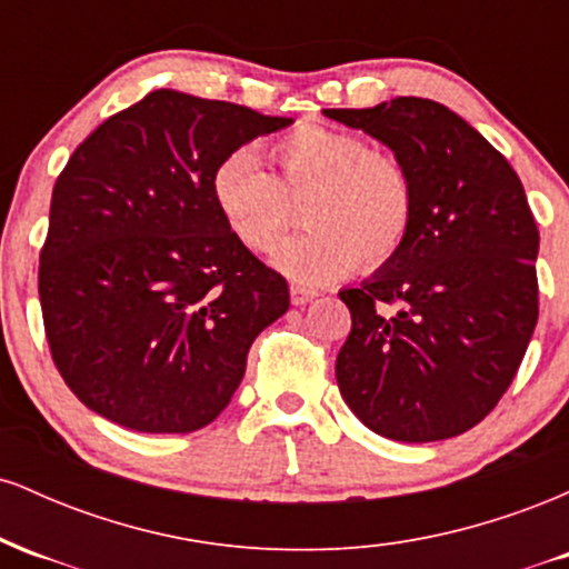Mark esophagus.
<instances>
[{
    "mask_svg": "<svg viewBox=\"0 0 569 569\" xmlns=\"http://www.w3.org/2000/svg\"><path fill=\"white\" fill-rule=\"evenodd\" d=\"M318 297L316 289H307V286H299V283H291V305L302 307L307 302H312V299Z\"/></svg>",
    "mask_w": 569,
    "mask_h": 569,
    "instance_id": "esophagus-1",
    "label": "esophagus"
}]
</instances>
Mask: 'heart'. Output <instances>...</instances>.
<instances>
[{
  "instance_id": "1",
  "label": "heart",
  "mask_w": 569,
  "mask_h": 569,
  "mask_svg": "<svg viewBox=\"0 0 569 569\" xmlns=\"http://www.w3.org/2000/svg\"><path fill=\"white\" fill-rule=\"evenodd\" d=\"M276 179L253 147L232 149L211 173V200L246 251L264 253L291 224L302 198L310 230L286 240L272 264L297 283L321 286L401 251L415 221V184L393 154L375 152L348 130L305 122L270 143Z\"/></svg>"
}]
</instances>
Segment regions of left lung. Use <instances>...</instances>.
Returning a JSON list of instances; mask_svg holds the SVG:
<instances>
[{
	"instance_id": "1",
	"label": "left lung",
	"mask_w": 569,
	"mask_h": 569,
	"mask_svg": "<svg viewBox=\"0 0 569 569\" xmlns=\"http://www.w3.org/2000/svg\"><path fill=\"white\" fill-rule=\"evenodd\" d=\"M323 114L385 143L415 184L401 251L339 291L352 316L339 393L385 439L466 433L508 390L538 323L540 234L525 187L479 130L430 98Z\"/></svg>"
}]
</instances>
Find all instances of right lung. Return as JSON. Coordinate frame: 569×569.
<instances>
[{"label":"right lung","instance_id":"obj_1","mask_svg":"<svg viewBox=\"0 0 569 569\" xmlns=\"http://www.w3.org/2000/svg\"><path fill=\"white\" fill-rule=\"evenodd\" d=\"M291 122L160 88L74 149L50 200L39 302L63 382L96 415L192 433L232 401L289 286L227 232L211 173Z\"/></svg>","mask_w":569,"mask_h":569}]
</instances>
